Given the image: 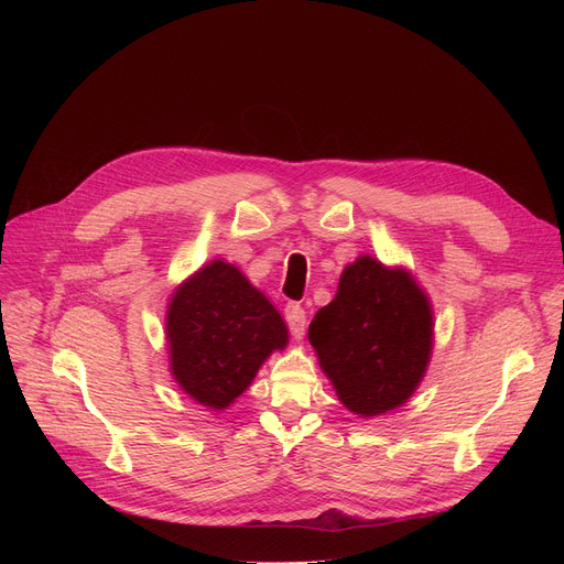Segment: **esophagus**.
Wrapping results in <instances>:
<instances>
[{
	"mask_svg": "<svg viewBox=\"0 0 564 564\" xmlns=\"http://www.w3.org/2000/svg\"><path fill=\"white\" fill-rule=\"evenodd\" d=\"M285 322H288L292 338L302 340L304 332H306V311L300 304H288L285 306Z\"/></svg>",
	"mask_w": 564,
	"mask_h": 564,
	"instance_id": "1",
	"label": "esophagus"
}]
</instances>
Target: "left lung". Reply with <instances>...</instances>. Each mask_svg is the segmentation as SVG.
<instances>
[{
  "instance_id": "8db88e82",
  "label": "left lung",
  "mask_w": 564,
  "mask_h": 564,
  "mask_svg": "<svg viewBox=\"0 0 564 564\" xmlns=\"http://www.w3.org/2000/svg\"><path fill=\"white\" fill-rule=\"evenodd\" d=\"M308 340L343 406L359 419L383 416L409 402L427 372L432 302L406 267L361 253L315 313Z\"/></svg>"
}]
</instances>
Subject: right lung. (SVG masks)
<instances>
[{
  "label": "right lung",
  "mask_w": 564,
  "mask_h": 564,
  "mask_svg": "<svg viewBox=\"0 0 564 564\" xmlns=\"http://www.w3.org/2000/svg\"><path fill=\"white\" fill-rule=\"evenodd\" d=\"M164 322L171 377L194 402L217 413L290 340L274 304L224 258L205 262L171 292Z\"/></svg>",
  "instance_id": "right-lung-1"
}]
</instances>
